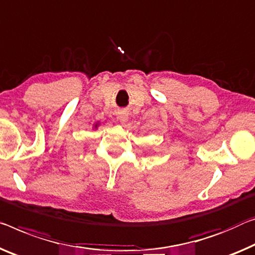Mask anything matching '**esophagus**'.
I'll list each match as a JSON object with an SVG mask.
<instances>
[{"mask_svg":"<svg viewBox=\"0 0 255 255\" xmlns=\"http://www.w3.org/2000/svg\"><path fill=\"white\" fill-rule=\"evenodd\" d=\"M117 117H119L121 121L125 122V121H127V119H128V113L125 111H119V112H117Z\"/></svg>","mask_w":255,"mask_h":255,"instance_id":"1","label":"esophagus"}]
</instances>
